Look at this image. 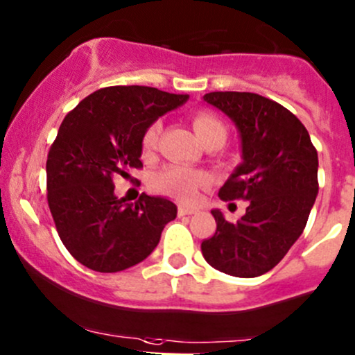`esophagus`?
Returning <instances> with one entry per match:
<instances>
[{
  "label": "esophagus",
  "mask_w": 355,
  "mask_h": 355,
  "mask_svg": "<svg viewBox=\"0 0 355 355\" xmlns=\"http://www.w3.org/2000/svg\"><path fill=\"white\" fill-rule=\"evenodd\" d=\"M197 209L193 207H189V205H178V216H192V214H196Z\"/></svg>",
  "instance_id": "obj_1"
}]
</instances>
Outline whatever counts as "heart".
Masks as SVG:
<instances>
[{
	"mask_svg": "<svg viewBox=\"0 0 355 355\" xmlns=\"http://www.w3.org/2000/svg\"><path fill=\"white\" fill-rule=\"evenodd\" d=\"M193 130L202 143L212 138H225V128L216 116L209 112H196L192 116ZM162 121H153L141 136V148L145 153H151L158 145L162 135ZM209 177L204 171L187 168V166L171 165L158 171L153 178V187L165 196L175 197L177 200L190 202L197 197L198 190L207 185Z\"/></svg>",
	"mask_w": 355,
	"mask_h": 355,
	"instance_id": "obj_1",
	"label": "heart"
}]
</instances>
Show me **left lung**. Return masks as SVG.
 <instances>
[{
    "mask_svg": "<svg viewBox=\"0 0 355 355\" xmlns=\"http://www.w3.org/2000/svg\"><path fill=\"white\" fill-rule=\"evenodd\" d=\"M204 101L231 118L243 163L220 187L222 200H248L237 222L212 210L217 229L202 243L212 268L256 278L279 263L302 236L318 193V155L306 128L282 104L252 92H209Z\"/></svg>",
    "mask_w": 355,
    "mask_h": 355,
    "instance_id": "obj_1",
    "label": "left lung"
}]
</instances>
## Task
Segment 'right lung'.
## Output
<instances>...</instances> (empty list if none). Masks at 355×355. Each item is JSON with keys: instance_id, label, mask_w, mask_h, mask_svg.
I'll return each mask as SVG.
<instances>
[{"instance_id": "right-lung-1", "label": "right lung", "mask_w": 355, "mask_h": 355, "mask_svg": "<svg viewBox=\"0 0 355 355\" xmlns=\"http://www.w3.org/2000/svg\"><path fill=\"white\" fill-rule=\"evenodd\" d=\"M187 99L146 85H112L62 121L46 157V200L64 246L89 270L118 272L141 263L177 217L168 198H118L112 178L141 168L145 130Z\"/></svg>"}]
</instances>
